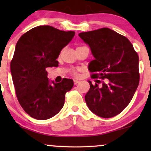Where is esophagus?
Segmentation results:
<instances>
[{
  "instance_id": "esophagus-1",
  "label": "esophagus",
  "mask_w": 151,
  "mask_h": 151,
  "mask_svg": "<svg viewBox=\"0 0 151 151\" xmlns=\"http://www.w3.org/2000/svg\"><path fill=\"white\" fill-rule=\"evenodd\" d=\"M73 81H74V85H76V84H77L78 83H79V81L75 80V79H74Z\"/></svg>"
}]
</instances>
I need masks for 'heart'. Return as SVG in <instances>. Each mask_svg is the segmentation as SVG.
<instances>
[{"mask_svg":"<svg viewBox=\"0 0 151 151\" xmlns=\"http://www.w3.org/2000/svg\"><path fill=\"white\" fill-rule=\"evenodd\" d=\"M79 71H80L79 69H74V70H72V72H71V74L73 76H74V77H78V76H79Z\"/></svg>","mask_w":151,"mask_h":151,"instance_id":"b5f03b06","label":"heart"}]
</instances>
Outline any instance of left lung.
Instances as JSON below:
<instances>
[{
  "instance_id": "8db88e82",
  "label": "left lung",
  "mask_w": 151,
  "mask_h": 151,
  "mask_svg": "<svg viewBox=\"0 0 151 151\" xmlns=\"http://www.w3.org/2000/svg\"><path fill=\"white\" fill-rule=\"evenodd\" d=\"M79 36L95 58L89 65L91 77L100 79L95 84L89 81L86 104L99 116H115L129 105L139 84L138 54L128 38L107 27Z\"/></svg>"
}]
</instances>
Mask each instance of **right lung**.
<instances>
[{
  "label": "right lung",
  "instance_id": "add662e5",
  "mask_svg": "<svg viewBox=\"0 0 151 151\" xmlns=\"http://www.w3.org/2000/svg\"><path fill=\"white\" fill-rule=\"evenodd\" d=\"M74 35V31L43 25L31 29L18 40L10 70L19 104L31 117L46 120L63 107L65 93L73 87V81L64 78L50 84L46 68L58 67L60 52Z\"/></svg>",
  "mask_w": 151,
  "mask_h": 151
}]
</instances>
